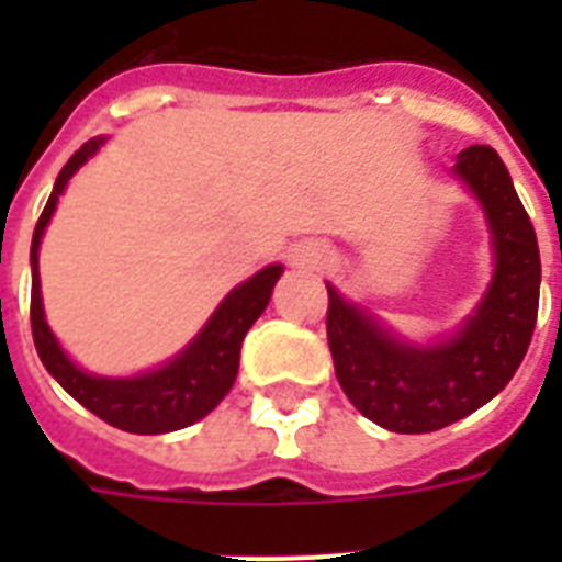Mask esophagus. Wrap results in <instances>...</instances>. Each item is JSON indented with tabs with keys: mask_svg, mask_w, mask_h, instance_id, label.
<instances>
[{
	"mask_svg": "<svg viewBox=\"0 0 562 562\" xmlns=\"http://www.w3.org/2000/svg\"><path fill=\"white\" fill-rule=\"evenodd\" d=\"M294 262L303 265V268H324L326 265V250L324 247H303L297 256H294Z\"/></svg>",
	"mask_w": 562,
	"mask_h": 562,
	"instance_id": "esophagus-1",
	"label": "esophagus"
}]
</instances>
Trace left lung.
<instances>
[{"label":"left lung","mask_w":562,"mask_h":562,"mask_svg":"<svg viewBox=\"0 0 562 562\" xmlns=\"http://www.w3.org/2000/svg\"><path fill=\"white\" fill-rule=\"evenodd\" d=\"M452 175L481 203L493 250L487 291L454 333L408 341L326 282L335 375L364 417L400 435L437 431L487 405L519 370L537 324L540 247L507 166L490 145H470Z\"/></svg>","instance_id":"1"}]
</instances>
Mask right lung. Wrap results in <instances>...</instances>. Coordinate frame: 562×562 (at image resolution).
<instances>
[{"label":"right lung","mask_w":562,"mask_h":562,"mask_svg":"<svg viewBox=\"0 0 562 562\" xmlns=\"http://www.w3.org/2000/svg\"><path fill=\"white\" fill-rule=\"evenodd\" d=\"M108 136H95L83 143L69 157L48 194V203L40 215L34 238H31V333L43 368L55 375L72 400H78L87 411L101 417L110 426L131 431V435H166L187 428L203 419L229 393L238 373V352L247 329L262 315L277 280L282 277V265H268L250 280L229 291L212 312L210 321L192 341L162 361L160 368L145 370L136 375H99L78 368L66 350L57 344L55 333L48 329L40 294V241L46 233L48 221L55 215L57 201L66 183L81 169L83 162L99 154Z\"/></svg>","instance_id":"add662e5"}]
</instances>
